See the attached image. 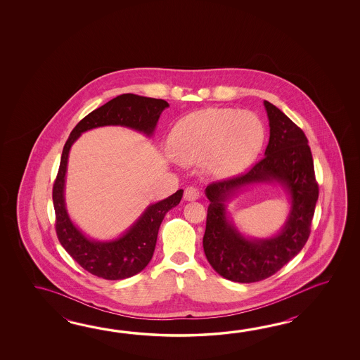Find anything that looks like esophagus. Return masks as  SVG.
<instances>
[{
	"label": "esophagus",
	"mask_w": 360,
	"mask_h": 360,
	"mask_svg": "<svg viewBox=\"0 0 360 360\" xmlns=\"http://www.w3.org/2000/svg\"><path fill=\"white\" fill-rule=\"evenodd\" d=\"M199 198V191L198 189H195L194 186H188L185 191H184V199L185 200H189V202H193V200H197Z\"/></svg>",
	"instance_id": "34e87169"
}]
</instances>
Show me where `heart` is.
Returning <instances> with one entry per match:
<instances>
[{
	"instance_id": "1",
	"label": "heart",
	"mask_w": 360,
	"mask_h": 360,
	"mask_svg": "<svg viewBox=\"0 0 360 360\" xmlns=\"http://www.w3.org/2000/svg\"><path fill=\"white\" fill-rule=\"evenodd\" d=\"M265 129L252 112L208 108L185 115L171 131L172 163H202L210 175L234 176L260 152Z\"/></svg>"
}]
</instances>
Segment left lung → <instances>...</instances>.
Wrapping results in <instances>:
<instances>
[{"label": "left lung", "mask_w": 360, "mask_h": 360, "mask_svg": "<svg viewBox=\"0 0 360 360\" xmlns=\"http://www.w3.org/2000/svg\"><path fill=\"white\" fill-rule=\"evenodd\" d=\"M270 138L265 157L245 175L210 184L206 197V231L203 250L217 274L238 283H253L276 274L305 245L310 234L318 184L313 155L302 130L281 109L264 101ZM279 184L290 202L284 226L266 238L242 233L227 210V203L248 186Z\"/></svg>", "instance_id": "obj_1"}]
</instances>
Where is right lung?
<instances>
[{
    "label": "right lung",
    "instance_id": "1",
    "mask_svg": "<svg viewBox=\"0 0 360 360\" xmlns=\"http://www.w3.org/2000/svg\"><path fill=\"white\" fill-rule=\"evenodd\" d=\"M169 107L165 100L123 94L92 110L77 123L64 146L60 167L53 188L56 234L72 259L94 276L108 281H120L146 269L153 257L162 220L171 208L180 203L184 191L180 189L167 198L149 205L120 237L109 240L92 239L70 220L67 211L64 191L70 148L86 131L104 126L127 127L152 138L162 112Z\"/></svg>",
    "mask_w": 360,
    "mask_h": 360
}]
</instances>
